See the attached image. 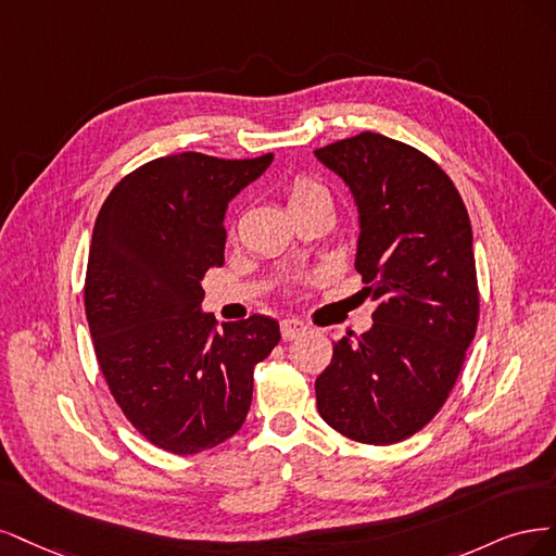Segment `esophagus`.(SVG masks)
<instances>
[{
    "label": "esophagus",
    "mask_w": 556,
    "mask_h": 556,
    "mask_svg": "<svg viewBox=\"0 0 556 556\" xmlns=\"http://www.w3.org/2000/svg\"><path fill=\"white\" fill-rule=\"evenodd\" d=\"M279 328H281V339H283V342H293V339H298V337H302L304 332H307V326H304L302 320H298V318H283L281 324H279Z\"/></svg>",
    "instance_id": "34e87169"
}]
</instances>
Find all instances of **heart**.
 Listing matches in <instances>:
<instances>
[{"instance_id":"b5f03b06","label":"heart","mask_w":556,"mask_h":556,"mask_svg":"<svg viewBox=\"0 0 556 556\" xmlns=\"http://www.w3.org/2000/svg\"><path fill=\"white\" fill-rule=\"evenodd\" d=\"M286 195H289L291 210L307 207V205H332L328 187L314 180V177L307 173H298L291 177Z\"/></svg>"}]
</instances>
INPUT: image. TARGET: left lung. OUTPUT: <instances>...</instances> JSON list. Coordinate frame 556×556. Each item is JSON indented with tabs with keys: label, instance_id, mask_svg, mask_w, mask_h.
I'll use <instances>...</instances> for the list:
<instances>
[{
	"label": "left lung",
	"instance_id": "obj_1",
	"mask_svg": "<svg viewBox=\"0 0 556 556\" xmlns=\"http://www.w3.org/2000/svg\"><path fill=\"white\" fill-rule=\"evenodd\" d=\"M314 154L355 195V270L379 300L371 330L334 344L318 414L353 441L400 443L439 414L476 337L469 212L437 161L395 138L365 131Z\"/></svg>",
	"mask_w": 556,
	"mask_h": 556
}]
</instances>
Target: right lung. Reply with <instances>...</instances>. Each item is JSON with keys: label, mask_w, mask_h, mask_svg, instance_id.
<instances>
[{"label": "right lung", "mask_w": 556, "mask_h": 556, "mask_svg": "<svg viewBox=\"0 0 556 556\" xmlns=\"http://www.w3.org/2000/svg\"><path fill=\"white\" fill-rule=\"evenodd\" d=\"M273 164L201 152L159 156L115 185L89 244L85 314L101 374L136 432L175 455L224 443L252 406L254 369L279 324L217 330L201 279L224 265L228 201Z\"/></svg>", "instance_id": "add662e5"}]
</instances>
